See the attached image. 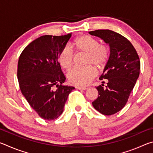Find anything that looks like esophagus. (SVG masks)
<instances>
[{
  "label": "esophagus",
  "mask_w": 153,
  "mask_h": 153,
  "mask_svg": "<svg viewBox=\"0 0 153 153\" xmlns=\"http://www.w3.org/2000/svg\"><path fill=\"white\" fill-rule=\"evenodd\" d=\"M76 88L77 89V90H86L88 89L87 87H80V86H76Z\"/></svg>",
  "instance_id": "34e87169"
}]
</instances>
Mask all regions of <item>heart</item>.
<instances>
[{"instance_id": "obj_1", "label": "heart", "mask_w": 153, "mask_h": 153, "mask_svg": "<svg viewBox=\"0 0 153 153\" xmlns=\"http://www.w3.org/2000/svg\"><path fill=\"white\" fill-rule=\"evenodd\" d=\"M77 51L86 54L84 67H76L67 74V78L71 84L76 86H85L90 84L97 76L95 65L102 69L107 65L109 58V51L104 45H100L97 39L88 35L81 36L74 41ZM74 53L69 46L61 49L58 56V61L62 68L69 69L74 64Z\"/></svg>"}]
</instances>
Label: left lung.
Segmentation results:
<instances>
[{
    "label": "left lung",
    "mask_w": 153,
    "mask_h": 153,
    "mask_svg": "<svg viewBox=\"0 0 153 153\" xmlns=\"http://www.w3.org/2000/svg\"><path fill=\"white\" fill-rule=\"evenodd\" d=\"M89 33L101 38L110 48L109 58L99 78L107 79V85L96 87L98 97L92 105L102 115H111L122 109L128 102L139 77L140 61L134 46L120 33L109 30H97Z\"/></svg>",
    "instance_id": "left-lung-1"
}]
</instances>
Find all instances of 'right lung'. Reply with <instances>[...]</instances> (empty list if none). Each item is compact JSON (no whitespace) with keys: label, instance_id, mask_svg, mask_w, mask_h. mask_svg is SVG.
I'll return each mask as SVG.
<instances>
[{"label":"right lung","instance_id":"right-lung-1","mask_svg":"<svg viewBox=\"0 0 153 153\" xmlns=\"http://www.w3.org/2000/svg\"><path fill=\"white\" fill-rule=\"evenodd\" d=\"M71 33L64 36L45 35L29 44L20 55L17 79L22 94L33 110L45 120L60 116L73 86L65 81L59 54L65 46Z\"/></svg>","mask_w":153,"mask_h":153}]
</instances>
